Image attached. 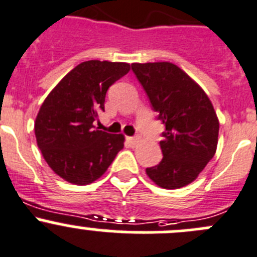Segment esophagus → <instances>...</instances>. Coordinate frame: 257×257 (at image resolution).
<instances>
[{
	"label": "esophagus",
	"instance_id": "1",
	"mask_svg": "<svg viewBox=\"0 0 257 257\" xmlns=\"http://www.w3.org/2000/svg\"><path fill=\"white\" fill-rule=\"evenodd\" d=\"M138 142L139 138H137V137H126V143L131 147H136L138 144Z\"/></svg>",
	"mask_w": 257,
	"mask_h": 257
}]
</instances>
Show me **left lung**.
<instances>
[{"instance_id":"1","label":"left lung","mask_w":257,"mask_h":257,"mask_svg":"<svg viewBox=\"0 0 257 257\" xmlns=\"http://www.w3.org/2000/svg\"><path fill=\"white\" fill-rule=\"evenodd\" d=\"M158 119L166 125L159 142L163 158L147 168L149 178L166 189L195 181L215 156L217 115L200 85L172 62L132 64Z\"/></svg>"}]
</instances>
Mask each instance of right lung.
<instances>
[{"label": "right lung", "instance_id": "1", "mask_svg": "<svg viewBox=\"0 0 257 257\" xmlns=\"http://www.w3.org/2000/svg\"><path fill=\"white\" fill-rule=\"evenodd\" d=\"M131 70L126 62L79 64L47 95L35 121L37 146L50 168L78 186L100 178L124 147L123 134L98 131L109 86Z\"/></svg>", "mask_w": 257, "mask_h": 257}]
</instances>
